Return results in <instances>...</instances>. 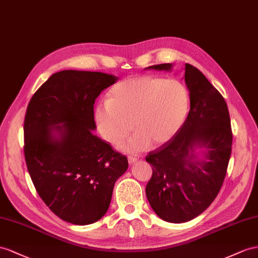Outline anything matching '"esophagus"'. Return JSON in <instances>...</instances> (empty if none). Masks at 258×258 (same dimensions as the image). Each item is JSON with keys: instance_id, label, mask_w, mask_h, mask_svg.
Returning <instances> with one entry per match:
<instances>
[{"instance_id": "1", "label": "esophagus", "mask_w": 258, "mask_h": 258, "mask_svg": "<svg viewBox=\"0 0 258 258\" xmlns=\"http://www.w3.org/2000/svg\"><path fill=\"white\" fill-rule=\"evenodd\" d=\"M138 160L137 157H128V163L130 164H133L134 162H136Z\"/></svg>"}]
</instances>
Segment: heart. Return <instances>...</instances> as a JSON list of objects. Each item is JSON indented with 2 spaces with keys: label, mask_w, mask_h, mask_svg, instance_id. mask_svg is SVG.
Masks as SVG:
<instances>
[{
  "label": "heart",
  "mask_w": 258,
  "mask_h": 258,
  "mask_svg": "<svg viewBox=\"0 0 258 258\" xmlns=\"http://www.w3.org/2000/svg\"><path fill=\"white\" fill-rule=\"evenodd\" d=\"M188 105V91L181 82L136 76L112 87L108 100L95 108L94 117L99 133L111 145L120 143L133 127L135 133L118 147L134 154L151 143L160 146L172 140L185 121Z\"/></svg>",
  "instance_id": "1"
}]
</instances>
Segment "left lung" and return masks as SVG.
<instances>
[{
	"instance_id": "obj_1",
	"label": "left lung",
	"mask_w": 258,
	"mask_h": 258,
	"mask_svg": "<svg viewBox=\"0 0 258 258\" xmlns=\"http://www.w3.org/2000/svg\"><path fill=\"white\" fill-rule=\"evenodd\" d=\"M172 68L166 63L145 70L171 72ZM184 71L188 115L172 140L146 157L153 169L147 200L158 217L172 223L192 220L210 206L222 186L232 147L223 97L193 65L185 64Z\"/></svg>"
}]
</instances>
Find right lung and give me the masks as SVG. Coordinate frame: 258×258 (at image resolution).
Listing matches in <instances>:
<instances>
[{
  "mask_svg": "<svg viewBox=\"0 0 258 258\" xmlns=\"http://www.w3.org/2000/svg\"><path fill=\"white\" fill-rule=\"evenodd\" d=\"M118 77L66 70L51 75L26 111L25 159L39 196L62 220L77 226L107 213L127 158L94 134L97 97Z\"/></svg>",
  "mask_w": 258,
  "mask_h": 258,
  "instance_id": "add662e5",
  "label": "right lung"
}]
</instances>
